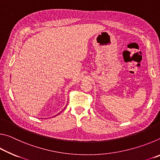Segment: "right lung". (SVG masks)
<instances>
[{
    "mask_svg": "<svg viewBox=\"0 0 160 160\" xmlns=\"http://www.w3.org/2000/svg\"><path fill=\"white\" fill-rule=\"evenodd\" d=\"M57 115H58V114H57Z\"/></svg>",
    "mask_w": 160,
    "mask_h": 160,
    "instance_id": "obj_1",
    "label": "right lung"
}]
</instances>
